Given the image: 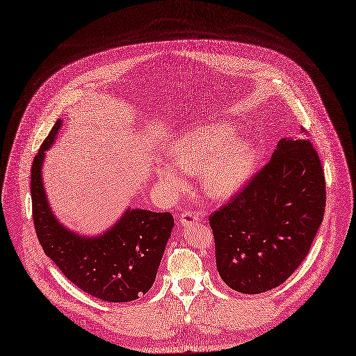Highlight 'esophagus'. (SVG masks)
<instances>
[{"label": "esophagus", "instance_id": "1", "mask_svg": "<svg viewBox=\"0 0 356 356\" xmlns=\"http://www.w3.org/2000/svg\"><path fill=\"white\" fill-rule=\"evenodd\" d=\"M198 220H200L198 216L195 213H193V211H185L179 217V222H181L182 226H188V225H191L194 222H198Z\"/></svg>", "mask_w": 356, "mask_h": 356}]
</instances>
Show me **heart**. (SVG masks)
I'll list each match as a JSON object with an SVG mask.
<instances>
[{
    "instance_id": "b5f03b06",
    "label": "heart",
    "mask_w": 356,
    "mask_h": 356,
    "mask_svg": "<svg viewBox=\"0 0 356 356\" xmlns=\"http://www.w3.org/2000/svg\"><path fill=\"white\" fill-rule=\"evenodd\" d=\"M172 162H159L156 175L175 194L188 188V175L200 174V187L213 200H227L238 194L255 171L257 145L236 136L229 123L197 126L171 146Z\"/></svg>"
}]
</instances>
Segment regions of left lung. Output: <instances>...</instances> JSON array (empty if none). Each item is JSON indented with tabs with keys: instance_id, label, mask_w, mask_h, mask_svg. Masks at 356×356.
<instances>
[{
	"instance_id": "1",
	"label": "left lung",
	"mask_w": 356,
	"mask_h": 356,
	"mask_svg": "<svg viewBox=\"0 0 356 356\" xmlns=\"http://www.w3.org/2000/svg\"><path fill=\"white\" fill-rule=\"evenodd\" d=\"M325 206L316 149L306 138L281 139L246 187L209 217L220 277L243 294L281 285L306 259Z\"/></svg>"
}]
</instances>
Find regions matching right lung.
<instances>
[{
    "label": "right lung",
    "mask_w": 356,
    "mask_h": 356,
    "mask_svg": "<svg viewBox=\"0 0 356 356\" xmlns=\"http://www.w3.org/2000/svg\"><path fill=\"white\" fill-rule=\"evenodd\" d=\"M58 120L31 165V207L38 239L46 255L78 289L99 300L126 302L154 285L166 242L174 227L171 213L127 209L107 232L87 238L63 227L43 188L44 152L52 147Z\"/></svg>",
    "instance_id": "obj_1"
}]
</instances>
